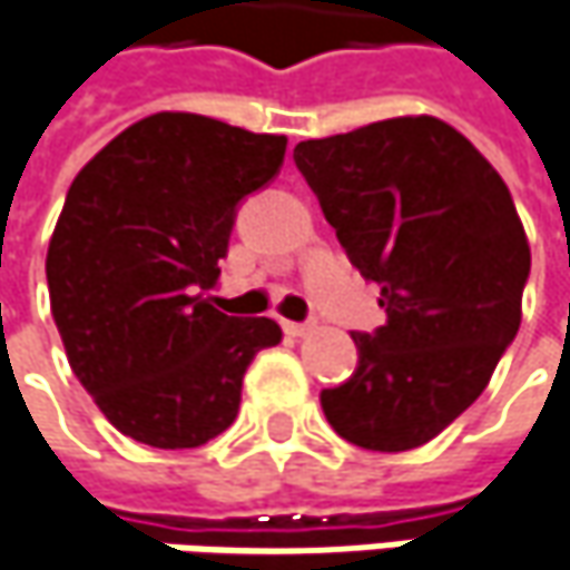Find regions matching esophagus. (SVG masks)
<instances>
[{"label":"esophagus","instance_id":"34e87169","mask_svg":"<svg viewBox=\"0 0 570 570\" xmlns=\"http://www.w3.org/2000/svg\"><path fill=\"white\" fill-rule=\"evenodd\" d=\"M313 328H316L313 322H289V318L284 322V332L286 335H293V338H306Z\"/></svg>","mask_w":570,"mask_h":570}]
</instances>
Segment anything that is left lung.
Masks as SVG:
<instances>
[{
	"mask_svg": "<svg viewBox=\"0 0 570 570\" xmlns=\"http://www.w3.org/2000/svg\"><path fill=\"white\" fill-rule=\"evenodd\" d=\"M293 160L386 322L357 335V371L322 390L332 429L410 452L452 425L517 338L529 242L503 177L435 116L299 141Z\"/></svg>",
	"mask_w": 570,
	"mask_h": 570,
	"instance_id": "8db88e82",
	"label": "left lung"
}]
</instances>
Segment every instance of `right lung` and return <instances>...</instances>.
<instances>
[{
  "mask_svg": "<svg viewBox=\"0 0 570 570\" xmlns=\"http://www.w3.org/2000/svg\"><path fill=\"white\" fill-rule=\"evenodd\" d=\"M284 135L218 118L157 112L128 125L67 189L48 248L51 316L63 352L121 435L199 449L242 403L274 318L218 313L235 206L277 177Z\"/></svg>",
  "mask_w": 570,
  "mask_h": 570,
  "instance_id": "right-lung-1",
  "label": "right lung"
}]
</instances>
